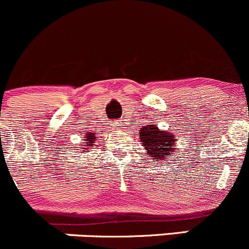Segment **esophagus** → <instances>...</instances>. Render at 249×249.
Listing matches in <instances>:
<instances>
[{"mask_svg": "<svg viewBox=\"0 0 249 249\" xmlns=\"http://www.w3.org/2000/svg\"><path fill=\"white\" fill-rule=\"evenodd\" d=\"M120 124H121V122H116V125H119Z\"/></svg>", "mask_w": 249, "mask_h": 249, "instance_id": "obj_1", "label": "esophagus"}]
</instances>
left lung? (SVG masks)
<instances>
[{"label":"left lung","instance_id":"8db88e82","mask_svg":"<svg viewBox=\"0 0 249 249\" xmlns=\"http://www.w3.org/2000/svg\"><path fill=\"white\" fill-rule=\"evenodd\" d=\"M139 134L145 150H147V154L154 157L152 160L159 161L163 160L164 157L171 156V152L173 151L176 144L174 137L171 133L160 130L156 124H149L142 127Z\"/></svg>","mask_w":249,"mask_h":249}]
</instances>
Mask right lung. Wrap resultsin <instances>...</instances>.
Masks as SVG:
<instances>
[{"instance_id": "right-lung-1", "label": "right lung", "mask_w": 249, "mask_h": 249, "mask_svg": "<svg viewBox=\"0 0 249 249\" xmlns=\"http://www.w3.org/2000/svg\"><path fill=\"white\" fill-rule=\"evenodd\" d=\"M88 142H89V145H93V142H94V137L95 135L94 134H92V133H89V134H88ZM89 145H88V146H89Z\"/></svg>"}]
</instances>
